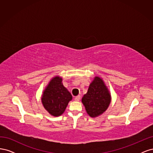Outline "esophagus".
<instances>
[{"mask_svg":"<svg viewBox=\"0 0 153 153\" xmlns=\"http://www.w3.org/2000/svg\"><path fill=\"white\" fill-rule=\"evenodd\" d=\"M80 96H76L75 98V100L76 101H78L80 100Z\"/></svg>","mask_w":153,"mask_h":153,"instance_id":"34e87169","label":"esophagus"}]
</instances>
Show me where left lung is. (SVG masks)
I'll return each instance as SVG.
<instances>
[{
	"mask_svg": "<svg viewBox=\"0 0 153 153\" xmlns=\"http://www.w3.org/2000/svg\"><path fill=\"white\" fill-rule=\"evenodd\" d=\"M110 101V93L103 80L95 76L82 99L87 113L91 117H98L108 108Z\"/></svg>",
	"mask_w": 153,
	"mask_h": 153,
	"instance_id": "left-lung-1",
	"label": "left lung"
}]
</instances>
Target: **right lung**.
Here are the masks:
<instances>
[{
	"mask_svg": "<svg viewBox=\"0 0 153 153\" xmlns=\"http://www.w3.org/2000/svg\"><path fill=\"white\" fill-rule=\"evenodd\" d=\"M60 76H55L46 87L41 97L44 108L53 116L57 117L65 111L72 96L62 83Z\"/></svg>",
	"mask_w": 153,
	"mask_h": 153,
	"instance_id": "obj_1",
	"label": "right lung"
}]
</instances>
